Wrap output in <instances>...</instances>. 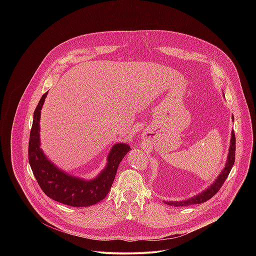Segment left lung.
<instances>
[{"instance_id": "left-lung-1", "label": "left lung", "mask_w": 256, "mask_h": 256, "mask_svg": "<svg viewBox=\"0 0 256 256\" xmlns=\"http://www.w3.org/2000/svg\"><path fill=\"white\" fill-rule=\"evenodd\" d=\"M234 119V116H232ZM234 156H236V136H234V132H232V139H230V150H228V160L224 168L222 170V174H220L219 178L216 180V182L213 183L208 189H206L205 191H203L202 193L184 200V201H172V202H166V204L170 205V206H174V207H182V206H188V205H194V204H200V203H204L207 200L211 199L218 191L220 188L222 187V185L224 182V180H226L228 174L230 172V170L234 164Z\"/></svg>"}]
</instances>
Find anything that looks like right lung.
<instances>
[{
    "label": "right lung",
    "instance_id": "add662e5",
    "mask_svg": "<svg viewBox=\"0 0 256 256\" xmlns=\"http://www.w3.org/2000/svg\"><path fill=\"white\" fill-rule=\"evenodd\" d=\"M47 92L40 98L34 114L28 144V160L34 176L42 191L51 199L72 207L92 206L102 201L110 192L118 166L131 150L126 144H116L111 148L108 164L94 180L84 182L66 174L51 164L40 148L39 120L40 110Z\"/></svg>",
    "mask_w": 256,
    "mask_h": 256
}]
</instances>
